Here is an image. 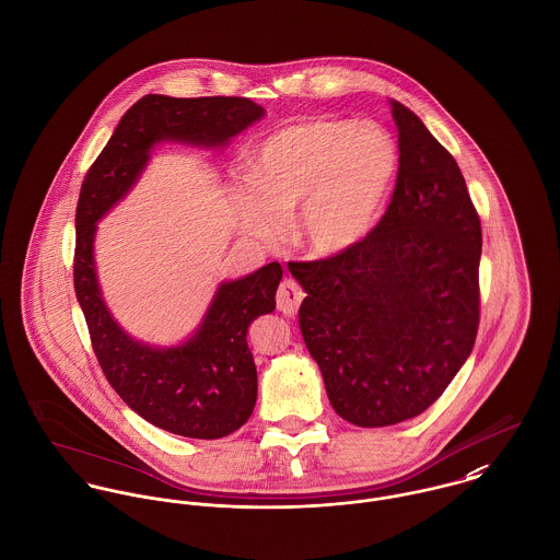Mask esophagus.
<instances>
[{"label":"esophagus","instance_id":"34e87169","mask_svg":"<svg viewBox=\"0 0 560 560\" xmlns=\"http://www.w3.org/2000/svg\"><path fill=\"white\" fill-rule=\"evenodd\" d=\"M304 300V291L300 289V284L291 278L282 280L280 287H278V293H276V304H278V311L284 313L287 317H293L300 308Z\"/></svg>","mask_w":560,"mask_h":560}]
</instances>
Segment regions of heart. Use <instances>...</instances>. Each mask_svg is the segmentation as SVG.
<instances>
[{
    "instance_id": "1",
    "label": "heart",
    "mask_w": 560,
    "mask_h": 560,
    "mask_svg": "<svg viewBox=\"0 0 560 560\" xmlns=\"http://www.w3.org/2000/svg\"><path fill=\"white\" fill-rule=\"evenodd\" d=\"M397 172L399 151L382 125L311 118L267 136L231 198L241 231L256 240L276 237L298 206L293 240L331 258L369 237Z\"/></svg>"
}]
</instances>
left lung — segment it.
<instances>
[{
    "label": "left lung",
    "instance_id": "obj_1",
    "mask_svg": "<svg viewBox=\"0 0 560 560\" xmlns=\"http://www.w3.org/2000/svg\"><path fill=\"white\" fill-rule=\"evenodd\" d=\"M399 172L375 231L340 256L291 262L304 342L327 399L388 427L440 399L479 329L480 220L464 174L424 122L390 101Z\"/></svg>",
    "mask_w": 560,
    "mask_h": 560
}]
</instances>
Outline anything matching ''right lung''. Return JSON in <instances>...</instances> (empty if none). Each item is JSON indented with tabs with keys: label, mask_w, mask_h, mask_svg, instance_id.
Listing matches in <instances>:
<instances>
[{
	"label": "right lung",
	"mask_w": 560,
	"mask_h": 560,
	"mask_svg": "<svg viewBox=\"0 0 560 560\" xmlns=\"http://www.w3.org/2000/svg\"><path fill=\"white\" fill-rule=\"evenodd\" d=\"M265 109L243 96H142L118 122L81 185L75 229V293L96 360L138 416L183 438L218 440L237 431L256 405V366L247 327L276 308L280 262L218 284L198 327L178 345L138 340L105 304L96 262V224L136 187L163 142L226 149Z\"/></svg>",
	"instance_id": "1"
}]
</instances>
